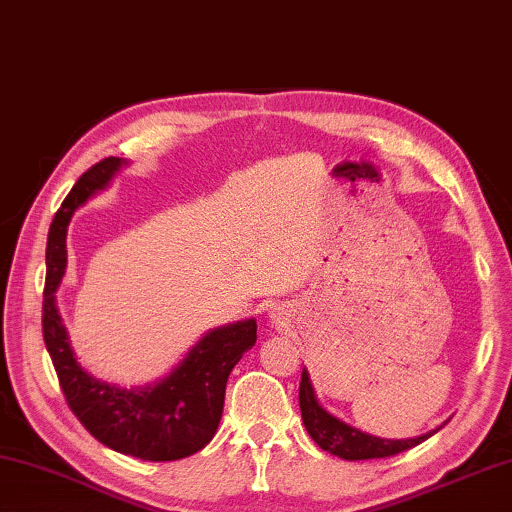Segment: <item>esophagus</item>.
<instances>
[{
  "label": "esophagus",
  "instance_id": "34e87169",
  "mask_svg": "<svg viewBox=\"0 0 512 512\" xmlns=\"http://www.w3.org/2000/svg\"><path fill=\"white\" fill-rule=\"evenodd\" d=\"M286 311L282 309V306H273V309H271V318L275 320V322H282L284 318H286Z\"/></svg>",
  "mask_w": 512,
  "mask_h": 512
}]
</instances>
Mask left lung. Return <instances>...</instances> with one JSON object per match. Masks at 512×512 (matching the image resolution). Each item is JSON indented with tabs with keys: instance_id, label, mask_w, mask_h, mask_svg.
<instances>
[{
	"instance_id": "1",
	"label": "left lung",
	"mask_w": 512,
	"mask_h": 512,
	"mask_svg": "<svg viewBox=\"0 0 512 512\" xmlns=\"http://www.w3.org/2000/svg\"><path fill=\"white\" fill-rule=\"evenodd\" d=\"M300 410H302V421L306 432H309L311 439L320 445L322 450H327L333 457H340L345 461H365V459H385L394 457V454H401L405 450L414 448V445L423 443L436 434V430L416 436V439H380V436L367 434L358 430V427H351L349 423L340 421L338 416L324 410L315 398L309 371L302 369V380H300Z\"/></svg>"
}]
</instances>
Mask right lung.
I'll return each mask as SVG.
<instances>
[{
	"label": "right lung",
	"mask_w": 512,
	"mask_h": 512,
	"mask_svg": "<svg viewBox=\"0 0 512 512\" xmlns=\"http://www.w3.org/2000/svg\"><path fill=\"white\" fill-rule=\"evenodd\" d=\"M125 159L96 163L64 199L46 241V284L42 302L44 345L60 378L71 412L91 436L129 457L176 461L206 448L224 412L226 383L257 340L255 318L210 329L165 378L143 387H120L91 376L73 353L55 291L67 271V228L80 206L107 190Z\"/></svg>",
	"instance_id": "1"
}]
</instances>
